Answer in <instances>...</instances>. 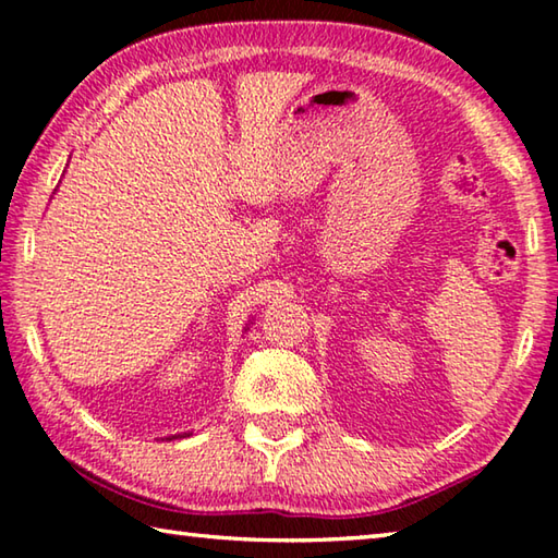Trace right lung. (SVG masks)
I'll return each mask as SVG.
<instances>
[{"label":"right lung","mask_w":558,"mask_h":558,"mask_svg":"<svg viewBox=\"0 0 558 558\" xmlns=\"http://www.w3.org/2000/svg\"><path fill=\"white\" fill-rule=\"evenodd\" d=\"M174 438H177V436H174Z\"/></svg>","instance_id":"obj_1"}]
</instances>
